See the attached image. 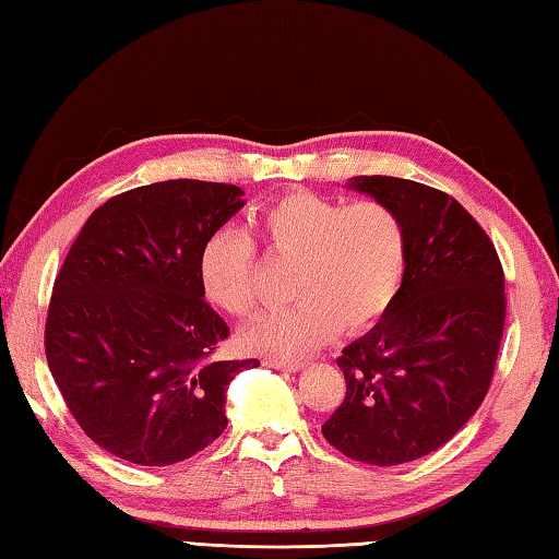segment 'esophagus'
<instances>
[{"label": "esophagus", "mask_w": 559, "mask_h": 559, "mask_svg": "<svg viewBox=\"0 0 559 559\" xmlns=\"http://www.w3.org/2000/svg\"><path fill=\"white\" fill-rule=\"evenodd\" d=\"M263 364L270 368H277V370H289V373L304 368V361H284V358H265Z\"/></svg>", "instance_id": "esophagus-1"}]
</instances>
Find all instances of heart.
I'll use <instances>...</instances> for the list:
<instances>
[{"instance_id":"heart-1","label":"heart","mask_w":559,"mask_h":559,"mask_svg":"<svg viewBox=\"0 0 559 559\" xmlns=\"http://www.w3.org/2000/svg\"><path fill=\"white\" fill-rule=\"evenodd\" d=\"M251 229L270 258L294 260V304L263 313L246 330L253 352L294 358L340 330L361 332L390 311L408 263L400 213L376 198L344 205L311 191H289L255 207ZM205 299L229 316L255 308L258 251L237 229H217L198 253Z\"/></svg>"}]
</instances>
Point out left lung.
I'll use <instances>...</instances> for the list:
<instances>
[{
    "label": "left lung",
    "mask_w": 559,
    "mask_h": 559,
    "mask_svg": "<svg viewBox=\"0 0 559 559\" xmlns=\"http://www.w3.org/2000/svg\"><path fill=\"white\" fill-rule=\"evenodd\" d=\"M354 189L400 213L408 263L390 311L337 358L346 394L322 436L356 462L396 466L442 448L486 400L504 270L486 229L444 191L396 177H358Z\"/></svg>",
    "instance_id": "1"
}]
</instances>
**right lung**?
I'll return each instance as SVG.
<instances>
[{"label": "right lung", "mask_w": 559, "mask_h": 559, "mask_svg": "<svg viewBox=\"0 0 559 559\" xmlns=\"http://www.w3.org/2000/svg\"><path fill=\"white\" fill-rule=\"evenodd\" d=\"M231 183L169 179L109 198L57 272L47 366L81 430L123 462L191 459L227 428V384L258 358L217 361L227 322L203 299L198 253L239 213Z\"/></svg>", "instance_id": "add662e5"}]
</instances>
